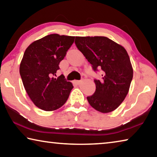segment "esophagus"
I'll return each instance as SVG.
<instances>
[{"instance_id":"1","label":"esophagus","mask_w":157,"mask_h":157,"mask_svg":"<svg viewBox=\"0 0 157 157\" xmlns=\"http://www.w3.org/2000/svg\"><path fill=\"white\" fill-rule=\"evenodd\" d=\"M81 80H75L74 81V83L75 84H78H78H80L81 83Z\"/></svg>"}]
</instances>
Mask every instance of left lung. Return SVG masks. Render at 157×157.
I'll use <instances>...</instances> for the list:
<instances>
[{"label":"left lung","mask_w":157,"mask_h":157,"mask_svg":"<svg viewBox=\"0 0 157 157\" xmlns=\"http://www.w3.org/2000/svg\"><path fill=\"white\" fill-rule=\"evenodd\" d=\"M77 47L92 65L102 70V79H94L96 91L86 97L95 110L108 113L118 108L127 95L133 71L124 47L104 36L75 37Z\"/></svg>","instance_id":"8db88e82"}]
</instances>
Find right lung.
<instances>
[{"label":"right lung","instance_id":"add662e5","mask_svg":"<svg viewBox=\"0 0 157 157\" xmlns=\"http://www.w3.org/2000/svg\"><path fill=\"white\" fill-rule=\"evenodd\" d=\"M74 40V36L50 34L34 41L24 52L19 68L22 82L35 105L41 110H57L68 100L73 84L53 76Z\"/></svg>","mask_w":157,"mask_h":157}]
</instances>
